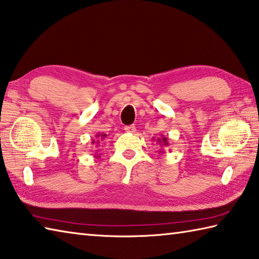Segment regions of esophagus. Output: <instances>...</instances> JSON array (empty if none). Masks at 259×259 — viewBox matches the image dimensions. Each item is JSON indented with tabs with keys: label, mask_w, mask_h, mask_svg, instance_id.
<instances>
[{
	"label": "esophagus",
	"mask_w": 259,
	"mask_h": 259,
	"mask_svg": "<svg viewBox=\"0 0 259 259\" xmlns=\"http://www.w3.org/2000/svg\"><path fill=\"white\" fill-rule=\"evenodd\" d=\"M124 130H125V133L135 134L136 133V126L134 124L133 125H126V126H124Z\"/></svg>",
	"instance_id": "esophagus-1"
}]
</instances>
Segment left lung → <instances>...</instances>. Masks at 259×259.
<instances>
[{
  "label": "left lung",
  "mask_w": 259,
  "mask_h": 259,
  "mask_svg": "<svg viewBox=\"0 0 259 259\" xmlns=\"http://www.w3.org/2000/svg\"><path fill=\"white\" fill-rule=\"evenodd\" d=\"M156 143L158 145H161V147H166V146H168V139H167V137H164V136L162 135L161 138H157ZM159 152L164 153V150H159Z\"/></svg>",
  "instance_id": "obj_1"
}]
</instances>
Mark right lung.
<instances>
[{"mask_svg":"<svg viewBox=\"0 0 259 259\" xmlns=\"http://www.w3.org/2000/svg\"><path fill=\"white\" fill-rule=\"evenodd\" d=\"M106 137V135L105 134H97L96 135V140L95 139H93V142H92V144H94V145H100V143H101V140L102 139H104ZM95 157H100V155H95Z\"/></svg>","mask_w":259,"mask_h":259,"instance_id":"add662e5","label":"right lung"}]
</instances>
